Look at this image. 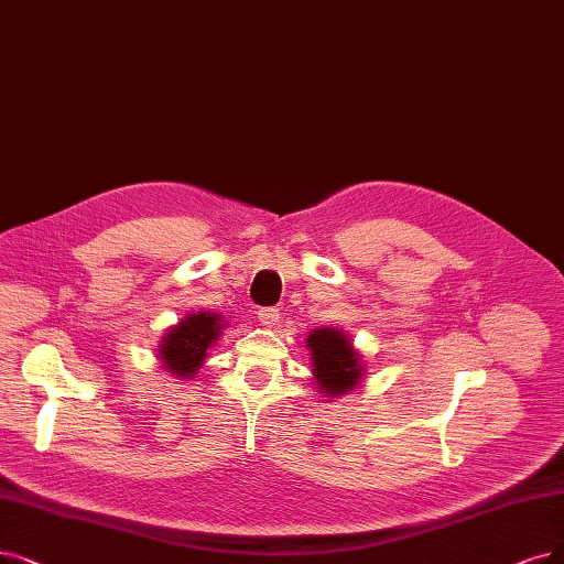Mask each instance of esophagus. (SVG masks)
<instances>
[{
	"label": "esophagus",
	"mask_w": 564,
	"mask_h": 564,
	"mask_svg": "<svg viewBox=\"0 0 564 564\" xmlns=\"http://www.w3.org/2000/svg\"><path fill=\"white\" fill-rule=\"evenodd\" d=\"M259 322H261V326H265V328L278 326V322H280V310H275V307H261V310H259Z\"/></svg>",
	"instance_id": "34e87169"
}]
</instances>
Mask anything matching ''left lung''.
<instances>
[{"mask_svg":"<svg viewBox=\"0 0 564 564\" xmlns=\"http://www.w3.org/2000/svg\"><path fill=\"white\" fill-rule=\"evenodd\" d=\"M312 375L326 395H345L358 387L364 377V360L351 340L337 328H317L307 335Z\"/></svg>","mask_w":564,"mask_h":564,"instance_id":"obj_1","label":"left lung"}]
</instances>
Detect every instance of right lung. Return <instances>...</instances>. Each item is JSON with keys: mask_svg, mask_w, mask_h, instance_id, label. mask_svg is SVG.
<instances>
[{"mask_svg": "<svg viewBox=\"0 0 564 564\" xmlns=\"http://www.w3.org/2000/svg\"><path fill=\"white\" fill-rule=\"evenodd\" d=\"M221 328L224 324L219 314H187L185 319H180L177 326H173L164 335V340L160 345V358L164 368L180 379H192L196 370L204 366L208 347H213Z\"/></svg>", "mask_w": 564, "mask_h": 564, "instance_id": "obj_1", "label": "right lung"}]
</instances>
